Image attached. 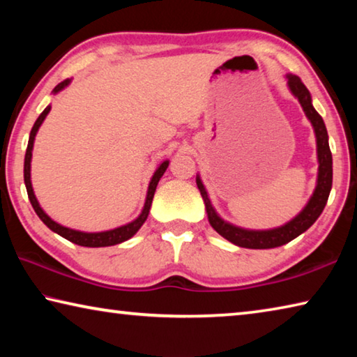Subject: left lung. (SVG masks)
Masks as SVG:
<instances>
[{"instance_id":"8db88e82","label":"left lung","mask_w":357,"mask_h":357,"mask_svg":"<svg viewBox=\"0 0 357 357\" xmlns=\"http://www.w3.org/2000/svg\"><path fill=\"white\" fill-rule=\"evenodd\" d=\"M288 88L293 93L296 99L299 100V104L304 110L305 116L313 126L317 137V154H318V179L317 187L313 190V195L310 197L309 203L305 204V208L294 217L293 220H289L285 225L273 229H245L236 225H231L222 219V217L215 213V209L208 197V192L204 189L200 176L197 174V185L200 189V193L203 197L204 206H206L208 220L217 233L220 236L225 238L229 243L236 244L239 247H245V249H274L289 243L294 238H298L305 229H309L315 220L323 213V209L328 203L331 187H332V154L329 149L328 142V130H326L324 121L319 116L318 112L312 105V96L309 89L305 88V84L301 82L299 77L288 74Z\"/></svg>"}]
</instances>
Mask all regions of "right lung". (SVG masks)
I'll use <instances>...</instances> for the list:
<instances>
[{
    "label": "right lung",
    "mask_w": 357,
    "mask_h": 357,
    "mask_svg": "<svg viewBox=\"0 0 357 357\" xmlns=\"http://www.w3.org/2000/svg\"><path fill=\"white\" fill-rule=\"evenodd\" d=\"M70 83V80L61 82L59 84H56L55 89H53V94H56L64 89L68 84ZM50 105H48L44 112L39 114V118L36 119V123L31 129V134H29V140H28V148H26V154H25V167H23V178H25V185H26V192H28V198L29 202H31L33 208L36 211V214L39 215V219L45 223V225L52 229V231L58 233L59 236H63L64 239L70 241V243L78 244V245H83V247H108V245H116L124 243V241L130 239L134 234L138 231V229L142 228V225L144 223V220L148 219V214H149V209H151V203H153V198H154V192H155V187L159 184L160 178L164 176L165 170L168 168V164L170 162L164 160L162 164L159 165V168L154 172L153 178H151V183L148 187V193H146V202H144V206L142 214L137 217L135 220H132L129 223H126L123 227H118V228H113V229H107V231H99V233H84V231H78V229H72L68 227H63L56 223L55 220H52L50 217H48L44 209L40 208V204L38 202V198L34 195V190H33V185H31V157H33V146H34V138L36 134H38V130L40 128V124L44 123L45 116L50 112Z\"/></svg>",
    "instance_id": "1"
}]
</instances>
